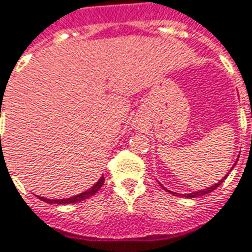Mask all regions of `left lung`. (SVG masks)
<instances>
[{
	"label": "left lung",
	"instance_id": "left-lung-1",
	"mask_svg": "<svg viewBox=\"0 0 252 252\" xmlns=\"http://www.w3.org/2000/svg\"><path fill=\"white\" fill-rule=\"evenodd\" d=\"M251 138H252V137H251ZM235 164H236V163H235ZM235 164H233V167H235ZM233 167H232V168H233ZM226 176H228V175H225V176H224V178H222V179H221L219 183H216L215 186L206 187V189H203V190H198V191L190 192V194H179V195H180V197H186V198H197V197H201V195H205V194H209V192H212L213 190H216L217 187L220 186L221 183L224 182V179H225ZM160 185H161V183H160ZM161 187H164V186H161ZM164 189H165V187H164ZM165 190H167V189H165ZM167 191H169V190H167ZM169 192H172V194H175V195H176V192H174V191H169Z\"/></svg>",
	"mask_w": 252,
	"mask_h": 252
}]
</instances>
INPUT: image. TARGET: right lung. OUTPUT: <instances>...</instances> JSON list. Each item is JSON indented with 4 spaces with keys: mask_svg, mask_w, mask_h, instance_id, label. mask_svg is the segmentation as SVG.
<instances>
[{
    "mask_svg": "<svg viewBox=\"0 0 252 252\" xmlns=\"http://www.w3.org/2000/svg\"><path fill=\"white\" fill-rule=\"evenodd\" d=\"M103 183H104V176H101L100 179L97 180V182L94 183V186L91 187V189H88L87 191L80 192V194H77V195H74V197H72V198H66V199H47V198H44V197H39V199H42V201H44V202H47V203H76V202H81V201H84V199H87V198L94 195L96 192L100 190L101 186H103Z\"/></svg>",
    "mask_w": 252,
    "mask_h": 252,
    "instance_id": "right-lung-1",
    "label": "right lung"
}]
</instances>
